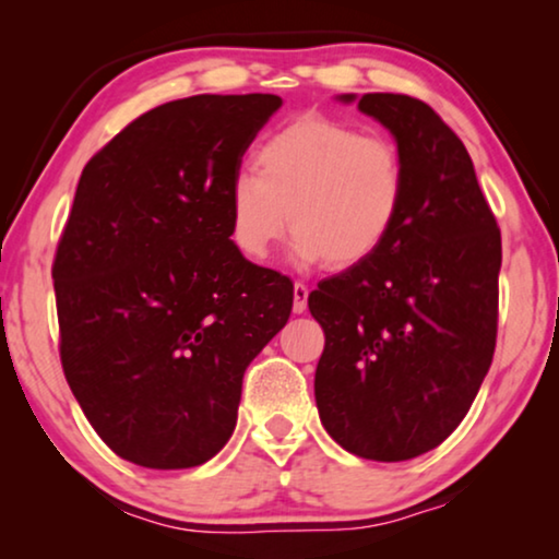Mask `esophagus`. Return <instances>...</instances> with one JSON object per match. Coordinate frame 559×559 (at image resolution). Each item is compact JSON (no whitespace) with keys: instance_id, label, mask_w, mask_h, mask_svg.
<instances>
[{"instance_id":"1","label":"esophagus","mask_w":559,"mask_h":559,"mask_svg":"<svg viewBox=\"0 0 559 559\" xmlns=\"http://www.w3.org/2000/svg\"><path fill=\"white\" fill-rule=\"evenodd\" d=\"M308 293H310V289L305 287L302 282H295V287H293V297H295L293 310L297 312V316H302V312L308 310Z\"/></svg>"}]
</instances>
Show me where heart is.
Listing matches in <instances>:
<instances>
[{
    "instance_id": "b5f03b06",
    "label": "heart",
    "mask_w": 559,
    "mask_h": 559,
    "mask_svg": "<svg viewBox=\"0 0 559 559\" xmlns=\"http://www.w3.org/2000/svg\"><path fill=\"white\" fill-rule=\"evenodd\" d=\"M257 173L228 186V234L249 259H264L293 226L300 266L350 270L377 254L400 224L407 165L386 136L328 117H300L259 144Z\"/></svg>"
}]
</instances>
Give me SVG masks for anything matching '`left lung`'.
<instances>
[{"instance_id": "left-lung-1", "label": "left lung", "mask_w": 559, "mask_h": 559, "mask_svg": "<svg viewBox=\"0 0 559 559\" xmlns=\"http://www.w3.org/2000/svg\"><path fill=\"white\" fill-rule=\"evenodd\" d=\"M358 109L402 150L407 201L369 262L308 297L325 333L316 402L341 448L396 463L438 448L484 384L499 323L501 231L468 150L430 106L364 94Z\"/></svg>"}]
</instances>
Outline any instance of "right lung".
<instances>
[{
	"instance_id": "1",
	"label": "right lung",
	"mask_w": 559,
	"mask_h": 559,
	"mask_svg": "<svg viewBox=\"0 0 559 559\" xmlns=\"http://www.w3.org/2000/svg\"><path fill=\"white\" fill-rule=\"evenodd\" d=\"M280 106L274 94L178 98L83 167L52 262L60 361L129 463L211 461L236 427L243 371L287 323L293 282L243 259L226 203Z\"/></svg>"
}]
</instances>
